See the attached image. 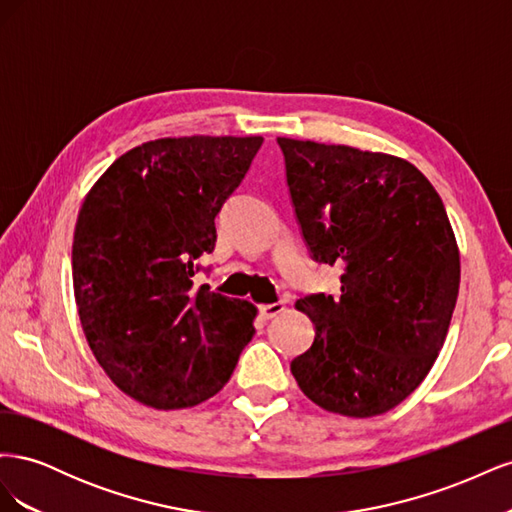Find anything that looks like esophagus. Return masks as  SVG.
Returning a JSON list of instances; mask_svg holds the SVG:
<instances>
[{"label":"esophagus","mask_w":512,"mask_h":512,"mask_svg":"<svg viewBox=\"0 0 512 512\" xmlns=\"http://www.w3.org/2000/svg\"><path fill=\"white\" fill-rule=\"evenodd\" d=\"M286 309V305L282 303V301H275V303H265V305H260V316L265 318V320H271V318H275L277 314H282Z\"/></svg>","instance_id":"esophagus-1"}]
</instances>
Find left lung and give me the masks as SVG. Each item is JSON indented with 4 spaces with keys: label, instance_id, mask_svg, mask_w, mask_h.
<instances>
[{
    "label": "left lung",
    "instance_id": "left-lung-1",
    "mask_svg": "<svg viewBox=\"0 0 512 512\" xmlns=\"http://www.w3.org/2000/svg\"><path fill=\"white\" fill-rule=\"evenodd\" d=\"M309 252L339 265L342 294H312L314 344L290 363L316 406L369 418L399 406L444 346L459 294V247L442 198L408 160L277 138Z\"/></svg>",
    "mask_w": 512,
    "mask_h": 512
}]
</instances>
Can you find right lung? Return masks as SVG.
Returning <instances> with one entry per match:
<instances>
[{
	"mask_svg": "<svg viewBox=\"0 0 512 512\" xmlns=\"http://www.w3.org/2000/svg\"><path fill=\"white\" fill-rule=\"evenodd\" d=\"M260 145L158 138L123 153L85 196L72 241L83 333L117 389L145 406L179 410L220 393L256 333L254 303L192 277Z\"/></svg>",
	"mask_w": 512,
	"mask_h": 512,
	"instance_id": "obj_1",
	"label": "right lung"
}]
</instances>
